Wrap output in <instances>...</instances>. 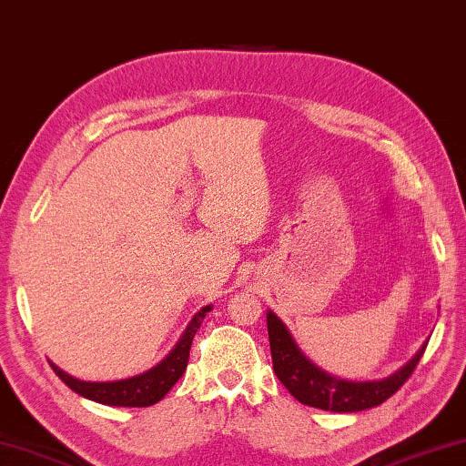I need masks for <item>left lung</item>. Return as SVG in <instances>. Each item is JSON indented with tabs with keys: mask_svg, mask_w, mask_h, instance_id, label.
I'll return each instance as SVG.
<instances>
[{
	"mask_svg": "<svg viewBox=\"0 0 466 466\" xmlns=\"http://www.w3.org/2000/svg\"><path fill=\"white\" fill-rule=\"evenodd\" d=\"M267 328L270 342L273 370L279 380L287 387L295 400L309 408L324 411L352 413L375 408L387 401L408 380L418 367L426 344L418 350L416 357L395 370L391 377L380 380H344L328 375L316 367L309 359L303 357L299 346L295 344L289 329L273 311H267Z\"/></svg>",
	"mask_w": 466,
	"mask_h": 466,
	"instance_id": "obj_1",
	"label": "left lung"
}]
</instances>
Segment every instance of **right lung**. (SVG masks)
<instances>
[{
	"label": "right lung",
	"instance_id": "1",
	"mask_svg": "<svg viewBox=\"0 0 466 466\" xmlns=\"http://www.w3.org/2000/svg\"><path fill=\"white\" fill-rule=\"evenodd\" d=\"M209 309L211 306L201 308L189 321V326L185 328L183 336L179 338L175 349L168 352V357L142 375L122 380H107V383H91V380H81L66 375L55 362H50V367H53L58 379L66 387H71L75 393L87 397L91 401L116 405V408H148V405H155L157 401L163 400L177 380L183 377L185 369H187L193 336H196Z\"/></svg>",
	"mask_w": 466,
	"mask_h": 466
}]
</instances>
